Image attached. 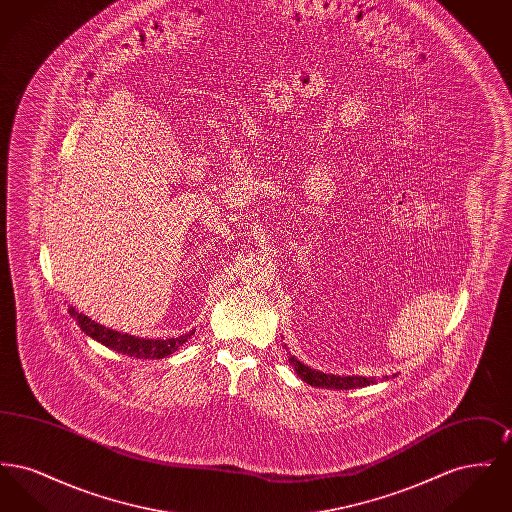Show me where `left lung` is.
<instances>
[{"mask_svg": "<svg viewBox=\"0 0 512 512\" xmlns=\"http://www.w3.org/2000/svg\"><path fill=\"white\" fill-rule=\"evenodd\" d=\"M290 365L295 368L297 376L315 386V388H330V390H353V388H365L374 384V378H365V376H334V374H324V372H318L313 370L311 366H305L303 363H299L295 357L288 359Z\"/></svg>", "mask_w": 512, "mask_h": 512, "instance_id": "left-lung-1", "label": "left lung"}]
</instances>
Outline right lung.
<instances>
[{"label":"right lung","instance_id":"1","mask_svg":"<svg viewBox=\"0 0 512 512\" xmlns=\"http://www.w3.org/2000/svg\"><path fill=\"white\" fill-rule=\"evenodd\" d=\"M69 313L78 322L80 330L86 336L101 341L103 345H107L109 349H113L117 353L128 355V357H138V359H153V357L163 359V357L174 353L182 343H186L195 332V330H192L188 334H182L178 338H169V340H144V338L128 336V334L115 332L111 328H105V326L98 324L96 320H92V318H88L82 313H76L73 307L69 309Z\"/></svg>","mask_w":512,"mask_h":512}]
</instances>
